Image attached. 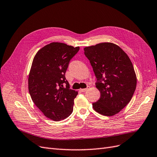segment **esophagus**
Returning <instances> with one entry per match:
<instances>
[{
	"label": "esophagus",
	"instance_id": "34e87169",
	"mask_svg": "<svg viewBox=\"0 0 157 157\" xmlns=\"http://www.w3.org/2000/svg\"><path fill=\"white\" fill-rule=\"evenodd\" d=\"M89 88H90V86H87V88H84V89H80V91H81L82 92H85L88 91V90H89Z\"/></svg>",
	"mask_w": 157,
	"mask_h": 157
}]
</instances>
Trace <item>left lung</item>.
<instances>
[{
    "label": "left lung",
    "mask_w": 157,
    "mask_h": 157,
    "mask_svg": "<svg viewBox=\"0 0 157 157\" xmlns=\"http://www.w3.org/2000/svg\"><path fill=\"white\" fill-rule=\"evenodd\" d=\"M84 50L101 93L99 100L92 103L93 108L101 115H115L130 101L136 88V75L129 57L111 42L86 47Z\"/></svg>",
    "instance_id": "8db88e82"
}]
</instances>
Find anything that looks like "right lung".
I'll list each match as a JSON object with an SVG mask.
<instances>
[{
  "mask_svg": "<svg viewBox=\"0 0 157 157\" xmlns=\"http://www.w3.org/2000/svg\"><path fill=\"white\" fill-rule=\"evenodd\" d=\"M79 49L52 42L38 51L33 59L28 79L30 96L42 113L54 121L65 119L73 111L78 92L70 89L65 73Z\"/></svg>",
  "mask_w": 157,
  "mask_h": 157,
  "instance_id": "obj_1",
  "label": "right lung"
}]
</instances>
